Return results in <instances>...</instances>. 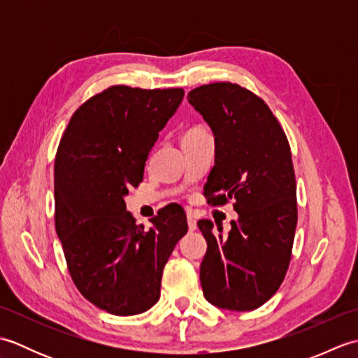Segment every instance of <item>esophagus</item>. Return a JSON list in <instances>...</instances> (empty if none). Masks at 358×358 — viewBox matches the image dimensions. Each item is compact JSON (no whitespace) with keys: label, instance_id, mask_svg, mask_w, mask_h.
<instances>
[{"label":"esophagus","instance_id":"obj_1","mask_svg":"<svg viewBox=\"0 0 358 358\" xmlns=\"http://www.w3.org/2000/svg\"><path fill=\"white\" fill-rule=\"evenodd\" d=\"M187 226L191 232H194L196 229V220L192 215H187Z\"/></svg>","mask_w":358,"mask_h":358}]
</instances>
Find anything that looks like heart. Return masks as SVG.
<instances>
[{
	"label": "heart",
	"instance_id": "heart-1",
	"mask_svg": "<svg viewBox=\"0 0 358 358\" xmlns=\"http://www.w3.org/2000/svg\"><path fill=\"white\" fill-rule=\"evenodd\" d=\"M203 132H206V129H203L201 126H191V127L186 129L183 136H192V135H199V134H203Z\"/></svg>",
	"mask_w": 358,
	"mask_h": 358
}]
</instances>
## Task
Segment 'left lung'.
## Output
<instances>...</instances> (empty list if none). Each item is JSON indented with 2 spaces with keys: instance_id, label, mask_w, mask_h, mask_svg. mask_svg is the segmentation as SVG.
Masks as SVG:
<instances>
[{
  "instance_id": "left-lung-1",
  "label": "left lung",
  "mask_w": 358,
  "mask_h": 358,
  "mask_svg": "<svg viewBox=\"0 0 358 358\" xmlns=\"http://www.w3.org/2000/svg\"><path fill=\"white\" fill-rule=\"evenodd\" d=\"M187 101L215 136V164L204 185L210 206L234 201L231 231L199 227L208 241L200 266L204 296L231 310H254L283 283L296 227V185L287 136L269 106L235 83L192 89Z\"/></svg>"
}]
</instances>
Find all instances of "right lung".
Listing matches in <instances>:
<instances>
[{
    "label": "right lung",
    "instance_id": "1",
    "mask_svg": "<svg viewBox=\"0 0 358 358\" xmlns=\"http://www.w3.org/2000/svg\"><path fill=\"white\" fill-rule=\"evenodd\" d=\"M185 90L110 86L75 110L55 157V229L81 295L113 315L155 305L164 264L187 220L166 206L144 229L126 210L129 187L143 181L158 132Z\"/></svg>",
    "mask_w": 358,
    "mask_h": 358
}]
</instances>
